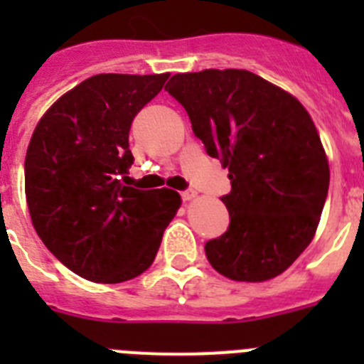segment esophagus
I'll return each mask as SVG.
<instances>
[{
    "label": "esophagus",
    "mask_w": 364,
    "mask_h": 364,
    "mask_svg": "<svg viewBox=\"0 0 364 364\" xmlns=\"http://www.w3.org/2000/svg\"><path fill=\"white\" fill-rule=\"evenodd\" d=\"M180 195H182L184 200H191V198L197 197V191H195V189H186V191H182Z\"/></svg>",
    "instance_id": "esophagus-1"
}]
</instances>
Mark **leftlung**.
I'll list each match as a JSON object with an SVG mask.
<instances>
[{
  "mask_svg": "<svg viewBox=\"0 0 364 364\" xmlns=\"http://www.w3.org/2000/svg\"><path fill=\"white\" fill-rule=\"evenodd\" d=\"M166 91L188 112L205 153L228 167L226 233L205 242L210 264L233 281L260 282L294 264L314 239L330 167L299 100L250 70L175 74Z\"/></svg>",
  "mask_w": 364,
  "mask_h": 364,
  "instance_id": "obj_1",
  "label": "left lung"
}]
</instances>
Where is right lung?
Masks as SVG:
<instances>
[{"mask_svg":"<svg viewBox=\"0 0 364 364\" xmlns=\"http://www.w3.org/2000/svg\"><path fill=\"white\" fill-rule=\"evenodd\" d=\"M169 74H96L63 95L32 133L25 195L34 230L80 277L124 282L153 264L180 208L173 189L131 186L129 129Z\"/></svg>","mask_w":364,"mask_h":364,"instance_id":"add662e5","label":"right lung"}]
</instances>
